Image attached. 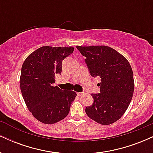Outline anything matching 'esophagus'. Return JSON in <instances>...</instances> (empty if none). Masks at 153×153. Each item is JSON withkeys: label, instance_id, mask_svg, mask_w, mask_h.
<instances>
[{"label": "esophagus", "instance_id": "esophagus-1", "mask_svg": "<svg viewBox=\"0 0 153 153\" xmlns=\"http://www.w3.org/2000/svg\"><path fill=\"white\" fill-rule=\"evenodd\" d=\"M77 94H78V96H82V95H83V93H82V92H78V93H77Z\"/></svg>", "mask_w": 153, "mask_h": 153}]
</instances>
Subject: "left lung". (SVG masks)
<instances>
[{"label":"left lung","mask_w":153,"mask_h":153,"mask_svg":"<svg viewBox=\"0 0 153 153\" xmlns=\"http://www.w3.org/2000/svg\"><path fill=\"white\" fill-rule=\"evenodd\" d=\"M92 77L101 78L99 94H92L94 103L85 108L91 119L103 125L117 122L125 113L134 93L133 72L129 62L107 46H76Z\"/></svg>","instance_id":"8db88e82"}]
</instances>
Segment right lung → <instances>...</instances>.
I'll return each mask as SVG.
<instances>
[{"mask_svg": "<svg viewBox=\"0 0 153 153\" xmlns=\"http://www.w3.org/2000/svg\"><path fill=\"white\" fill-rule=\"evenodd\" d=\"M74 51L73 47H42L29 54L22 68L21 91L26 106L39 122H58L68 116L76 93L52 86L61 74L62 60Z\"/></svg>", "mask_w": 153, "mask_h": 153, "instance_id": "right-lung-1", "label": "right lung"}]
</instances>
